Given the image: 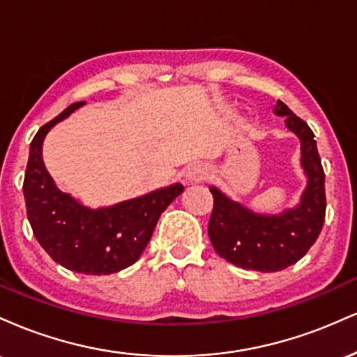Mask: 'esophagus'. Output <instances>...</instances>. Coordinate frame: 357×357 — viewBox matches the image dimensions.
<instances>
[{
  "mask_svg": "<svg viewBox=\"0 0 357 357\" xmlns=\"http://www.w3.org/2000/svg\"><path fill=\"white\" fill-rule=\"evenodd\" d=\"M186 178L190 179L191 183H198V181H202V179L206 178V167H203V166H199V165L191 166L190 169H188Z\"/></svg>",
  "mask_w": 357,
  "mask_h": 357,
  "instance_id": "34e87169",
  "label": "esophagus"
}]
</instances>
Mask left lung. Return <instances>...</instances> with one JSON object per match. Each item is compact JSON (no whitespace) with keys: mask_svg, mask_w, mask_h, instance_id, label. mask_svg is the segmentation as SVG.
<instances>
[{"mask_svg":"<svg viewBox=\"0 0 357 357\" xmlns=\"http://www.w3.org/2000/svg\"><path fill=\"white\" fill-rule=\"evenodd\" d=\"M273 112L285 116V126L301 139V162L307 174L301 204L280 215H258L216 188L210 190L213 211L208 235L213 248L236 267L258 272H278L301 260L315 243L326 218V174L314 132L284 102L278 100Z\"/></svg>","mask_w":357,"mask_h":357,"instance_id":"8db88e82","label":"left lung"}]
</instances>
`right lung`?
<instances>
[{
  "mask_svg": "<svg viewBox=\"0 0 357 357\" xmlns=\"http://www.w3.org/2000/svg\"><path fill=\"white\" fill-rule=\"evenodd\" d=\"M82 105L84 102L72 104L40 127L30 144L23 195L35 238L56 264L85 275H109L139 260L161 213L184 188L176 183L99 210L61 192L43 165V139Z\"/></svg>",
  "mask_w": 357,
  "mask_h": 357,
  "instance_id": "add662e5",
  "label": "right lung"
}]
</instances>
